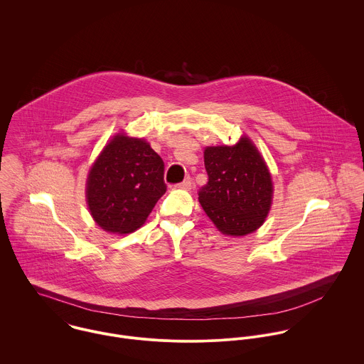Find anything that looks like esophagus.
<instances>
[{
  "label": "esophagus",
  "mask_w": 364,
  "mask_h": 364,
  "mask_svg": "<svg viewBox=\"0 0 364 364\" xmlns=\"http://www.w3.org/2000/svg\"><path fill=\"white\" fill-rule=\"evenodd\" d=\"M179 188H183V189H192V179L191 178H186L183 182H181L179 185H178Z\"/></svg>",
  "instance_id": "obj_1"
}]
</instances>
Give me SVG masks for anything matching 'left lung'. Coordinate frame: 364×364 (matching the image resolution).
<instances>
[{
  "mask_svg": "<svg viewBox=\"0 0 364 364\" xmlns=\"http://www.w3.org/2000/svg\"><path fill=\"white\" fill-rule=\"evenodd\" d=\"M208 183L199 202L215 227L227 235H247L259 228L270 205L273 185L259 151L247 137L235 146L205 150Z\"/></svg>",
  "mask_w": 364,
  "mask_h": 364,
  "instance_id": "8db88e82",
  "label": "left lung"
}]
</instances>
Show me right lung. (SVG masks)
<instances>
[{
    "label": "right lung",
    "mask_w": 364,
    "mask_h": 364,
    "mask_svg": "<svg viewBox=\"0 0 364 364\" xmlns=\"http://www.w3.org/2000/svg\"><path fill=\"white\" fill-rule=\"evenodd\" d=\"M164 168L162 158L147 141L114 136L87 181L88 208L98 225L116 234L140 228L166 192Z\"/></svg>",
    "instance_id": "right-lung-1"
}]
</instances>
